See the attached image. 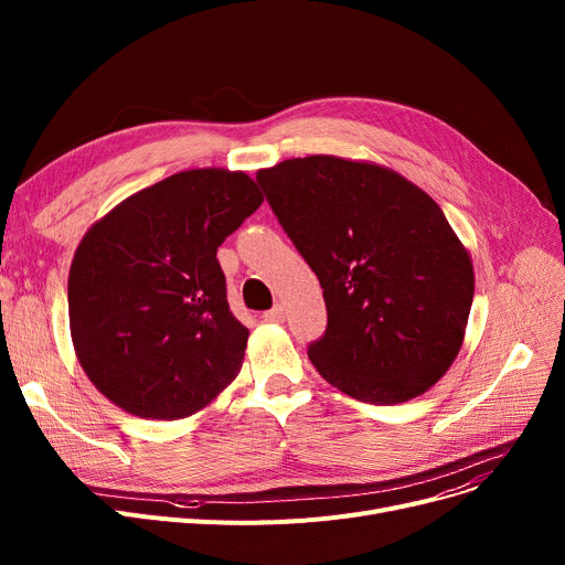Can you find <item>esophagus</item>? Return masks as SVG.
<instances>
[{"mask_svg":"<svg viewBox=\"0 0 565 565\" xmlns=\"http://www.w3.org/2000/svg\"><path fill=\"white\" fill-rule=\"evenodd\" d=\"M263 318H265L267 322H284V318H286V309H284L281 305H275L270 311H265V313H263Z\"/></svg>","mask_w":565,"mask_h":565,"instance_id":"obj_1","label":"esophagus"}]
</instances>
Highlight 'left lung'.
<instances>
[{
  "label": "left lung",
  "mask_w": 565,
  "mask_h": 565,
  "mask_svg": "<svg viewBox=\"0 0 565 565\" xmlns=\"http://www.w3.org/2000/svg\"><path fill=\"white\" fill-rule=\"evenodd\" d=\"M256 183L316 273L328 330L309 360L332 387L394 405L424 394L462 345L473 270L441 207L392 169L309 156Z\"/></svg>",
  "instance_id": "8db88e82"
}]
</instances>
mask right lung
<instances>
[{"label": "right lung", "instance_id": "obj_1", "mask_svg": "<svg viewBox=\"0 0 565 565\" xmlns=\"http://www.w3.org/2000/svg\"><path fill=\"white\" fill-rule=\"evenodd\" d=\"M260 203L243 171L190 169L86 231L68 275L71 334L114 405L183 419L241 371L249 330L228 309L217 247Z\"/></svg>", "mask_w": 565, "mask_h": 565}]
</instances>
